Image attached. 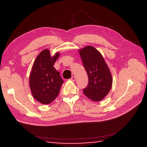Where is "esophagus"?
Listing matches in <instances>:
<instances>
[{"instance_id":"esophagus-1","label":"esophagus","mask_w":147,"mask_h":147,"mask_svg":"<svg viewBox=\"0 0 147 147\" xmlns=\"http://www.w3.org/2000/svg\"><path fill=\"white\" fill-rule=\"evenodd\" d=\"M70 80L71 81H72V82H74V81L76 80V77L75 76H72L71 78V79H70Z\"/></svg>"}]
</instances>
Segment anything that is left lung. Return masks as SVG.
Here are the masks:
<instances>
[{
  "mask_svg": "<svg viewBox=\"0 0 147 147\" xmlns=\"http://www.w3.org/2000/svg\"><path fill=\"white\" fill-rule=\"evenodd\" d=\"M79 54L88 77L84 94L91 100L100 101L107 95L112 85L110 69L101 53L93 46L80 49Z\"/></svg>",
  "mask_w": 147,
  "mask_h": 147,
  "instance_id": "left-lung-1",
  "label": "left lung"
}]
</instances>
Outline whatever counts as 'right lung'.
<instances>
[{
	"label": "right lung",
	"instance_id": "right-lung-1",
	"mask_svg": "<svg viewBox=\"0 0 147 147\" xmlns=\"http://www.w3.org/2000/svg\"><path fill=\"white\" fill-rule=\"evenodd\" d=\"M60 55L51 56L49 49H44L37 56L31 71L29 85L35 99L42 104H49L59 95L63 80L54 65Z\"/></svg>",
	"mask_w": 147,
	"mask_h": 147
}]
</instances>
